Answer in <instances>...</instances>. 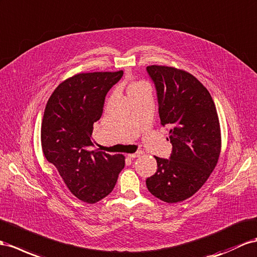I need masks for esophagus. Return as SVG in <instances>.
<instances>
[{
  "instance_id": "34e87169",
  "label": "esophagus",
  "mask_w": 257,
  "mask_h": 257,
  "mask_svg": "<svg viewBox=\"0 0 257 257\" xmlns=\"http://www.w3.org/2000/svg\"><path fill=\"white\" fill-rule=\"evenodd\" d=\"M141 154H142V152H136V153L128 154V156L130 157V159H136V157H139Z\"/></svg>"
}]
</instances>
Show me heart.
Here are the masks:
<instances>
[{
  "label": "heart",
  "instance_id": "b5f03b06",
  "mask_svg": "<svg viewBox=\"0 0 257 257\" xmlns=\"http://www.w3.org/2000/svg\"><path fill=\"white\" fill-rule=\"evenodd\" d=\"M146 90H150L149 84L144 81H135V82H131L129 84V87L127 89V93L128 95H133L136 93H139L141 91H146Z\"/></svg>",
  "mask_w": 257,
  "mask_h": 257
}]
</instances>
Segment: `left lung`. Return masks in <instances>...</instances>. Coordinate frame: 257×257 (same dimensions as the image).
<instances>
[{
    "mask_svg": "<svg viewBox=\"0 0 257 257\" xmlns=\"http://www.w3.org/2000/svg\"><path fill=\"white\" fill-rule=\"evenodd\" d=\"M147 71L155 84L161 123L168 126L173 144L168 160L155 156L157 170L147 187L164 202H181L199 191L218 162V115L209 92L193 75L159 65Z\"/></svg>",
    "mask_w": 257,
    "mask_h": 257,
    "instance_id": "obj_1",
    "label": "left lung"
}]
</instances>
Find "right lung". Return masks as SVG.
<instances>
[{
	"label": "right lung",
	"mask_w": 257,
	"mask_h": 257,
	"mask_svg": "<svg viewBox=\"0 0 257 257\" xmlns=\"http://www.w3.org/2000/svg\"><path fill=\"white\" fill-rule=\"evenodd\" d=\"M123 71L82 72L58 84L44 109L42 151L69 191L93 204L107 196L124 167L122 154L90 150L93 123L103 114L105 96Z\"/></svg>",
	"instance_id": "1"
}]
</instances>
